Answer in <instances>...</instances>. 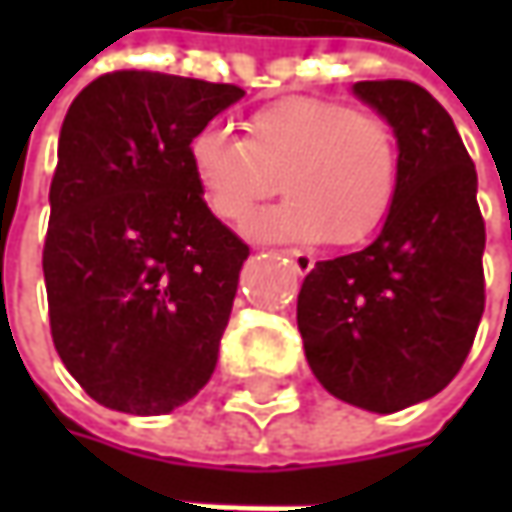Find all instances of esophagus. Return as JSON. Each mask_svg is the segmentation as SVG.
<instances>
[{
  "label": "esophagus",
  "instance_id": "1",
  "mask_svg": "<svg viewBox=\"0 0 512 512\" xmlns=\"http://www.w3.org/2000/svg\"><path fill=\"white\" fill-rule=\"evenodd\" d=\"M287 256H290V262H293V267L299 270V273H310L313 270V256L310 253H305V250H296V247H290V250H285Z\"/></svg>",
  "mask_w": 512,
  "mask_h": 512
}]
</instances>
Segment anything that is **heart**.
<instances>
[{
    "label": "heart",
    "instance_id": "1",
    "mask_svg": "<svg viewBox=\"0 0 512 512\" xmlns=\"http://www.w3.org/2000/svg\"><path fill=\"white\" fill-rule=\"evenodd\" d=\"M205 205L227 225L282 187L285 205L250 222L262 239L353 247L384 225L399 187V142L376 113L333 99L290 96L250 113L245 139L207 125L187 145Z\"/></svg>",
    "mask_w": 512,
    "mask_h": 512
}]
</instances>
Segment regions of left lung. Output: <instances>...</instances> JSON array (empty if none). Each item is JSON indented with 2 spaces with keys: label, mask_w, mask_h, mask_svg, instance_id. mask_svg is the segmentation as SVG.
<instances>
[{
  "label": "left lung",
  "mask_w": 512,
  "mask_h": 512,
  "mask_svg": "<svg viewBox=\"0 0 512 512\" xmlns=\"http://www.w3.org/2000/svg\"><path fill=\"white\" fill-rule=\"evenodd\" d=\"M399 142V187L373 245L316 262L296 322L327 393L373 413L436 396L462 370L484 313L476 165L450 113L416 82H356Z\"/></svg>",
  "instance_id": "8db88e82"
}]
</instances>
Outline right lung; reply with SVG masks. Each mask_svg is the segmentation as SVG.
I'll list each match as a JSON object with an SVG mask.
<instances>
[{
	"mask_svg": "<svg viewBox=\"0 0 512 512\" xmlns=\"http://www.w3.org/2000/svg\"><path fill=\"white\" fill-rule=\"evenodd\" d=\"M242 96L113 70L62 122L42 250L50 336L70 376L110 410L170 413L213 376L250 247L205 205L187 145Z\"/></svg>",
	"mask_w": 512,
	"mask_h": 512,
	"instance_id": "obj_1",
	"label": "right lung"
}]
</instances>
